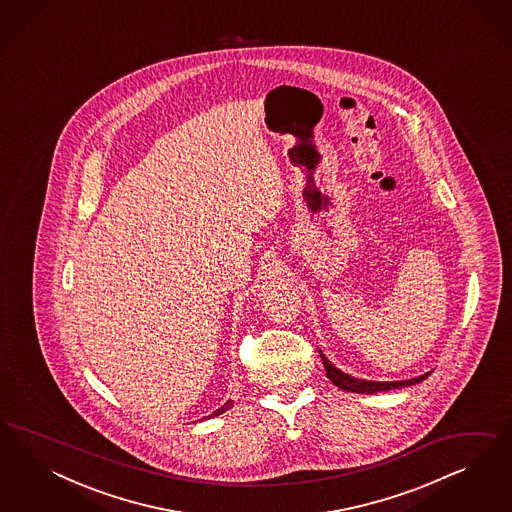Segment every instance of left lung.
<instances>
[{
	"mask_svg": "<svg viewBox=\"0 0 512 512\" xmlns=\"http://www.w3.org/2000/svg\"><path fill=\"white\" fill-rule=\"evenodd\" d=\"M321 360L325 364L328 379L336 387L341 388V390H347V392H358V394H375V392H385V390H392V388L411 387V385L422 383L430 375V373H424L420 377L407 379V381H366V379H357V377H351V375L341 372L323 353H321Z\"/></svg>",
	"mask_w": 512,
	"mask_h": 512,
	"instance_id": "1",
	"label": "left lung"
}]
</instances>
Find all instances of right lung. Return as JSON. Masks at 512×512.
Masks as SVG:
<instances>
[{"label": "right lung", "mask_w": 512, "mask_h": 512, "mask_svg": "<svg viewBox=\"0 0 512 512\" xmlns=\"http://www.w3.org/2000/svg\"><path fill=\"white\" fill-rule=\"evenodd\" d=\"M233 400H227V402L223 403V405H221V407H219V409H217V411H214V413H212V415H208V417H206V419H212V417H217V415H221V413H225V411H227V409H231V407H233Z\"/></svg>", "instance_id": "obj_1"}]
</instances>
